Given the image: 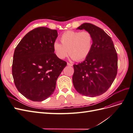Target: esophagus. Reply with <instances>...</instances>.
I'll use <instances>...</instances> for the list:
<instances>
[{
    "label": "esophagus",
    "instance_id": "34e87169",
    "mask_svg": "<svg viewBox=\"0 0 133 133\" xmlns=\"http://www.w3.org/2000/svg\"><path fill=\"white\" fill-rule=\"evenodd\" d=\"M67 65H68V66H73V64H70V63H67Z\"/></svg>",
    "mask_w": 133,
    "mask_h": 133
}]
</instances>
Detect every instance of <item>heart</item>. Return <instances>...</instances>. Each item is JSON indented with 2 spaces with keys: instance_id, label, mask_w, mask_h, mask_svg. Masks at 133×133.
Instances as JSON below:
<instances>
[{
  "instance_id": "1",
  "label": "heart",
  "mask_w": 133,
  "mask_h": 133,
  "mask_svg": "<svg viewBox=\"0 0 133 133\" xmlns=\"http://www.w3.org/2000/svg\"><path fill=\"white\" fill-rule=\"evenodd\" d=\"M62 44L58 41L53 43V50L57 57L65 59L68 54L76 61H82L90 53L93 38L89 31L68 30L60 37Z\"/></svg>"
}]
</instances>
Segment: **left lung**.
<instances>
[{
  "mask_svg": "<svg viewBox=\"0 0 133 133\" xmlns=\"http://www.w3.org/2000/svg\"><path fill=\"white\" fill-rule=\"evenodd\" d=\"M77 29L90 32L93 44L85 60L73 65V85L79 93L94 97L104 93L113 83L117 74V53L111 38L101 28L85 23Z\"/></svg>",
  "mask_w": 133,
  "mask_h": 133,
  "instance_id": "8db88e82",
  "label": "left lung"
}]
</instances>
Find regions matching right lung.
Instances as JSON below:
<instances>
[{
	"mask_svg": "<svg viewBox=\"0 0 133 133\" xmlns=\"http://www.w3.org/2000/svg\"><path fill=\"white\" fill-rule=\"evenodd\" d=\"M57 30L39 27L28 33L14 50L12 74L18 90L34 102L53 94L58 76L66 62L54 53Z\"/></svg>",
	"mask_w": 133,
	"mask_h": 133,
	"instance_id": "obj_1",
	"label": "right lung"
}]
</instances>
